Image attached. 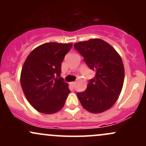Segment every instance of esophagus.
I'll list each match as a JSON object with an SVG mask.
<instances>
[{"mask_svg": "<svg viewBox=\"0 0 146 146\" xmlns=\"http://www.w3.org/2000/svg\"><path fill=\"white\" fill-rule=\"evenodd\" d=\"M75 84H76V83H75V82H71V86H73V87H74V86H75Z\"/></svg>", "mask_w": 146, "mask_h": 146, "instance_id": "1", "label": "esophagus"}]
</instances>
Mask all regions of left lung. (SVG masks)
<instances>
[{
  "label": "left lung",
  "mask_w": 146,
  "mask_h": 146,
  "mask_svg": "<svg viewBox=\"0 0 146 146\" xmlns=\"http://www.w3.org/2000/svg\"><path fill=\"white\" fill-rule=\"evenodd\" d=\"M74 47L84 57L88 68L95 71L86 89L77 93L82 106L92 113L109 109L119 96L124 81L121 57L113 46L98 38L79 42Z\"/></svg>",
  "instance_id": "8db88e82"
}]
</instances>
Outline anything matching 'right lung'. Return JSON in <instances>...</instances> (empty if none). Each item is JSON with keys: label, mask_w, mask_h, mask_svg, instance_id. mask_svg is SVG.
<instances>
[{"label": "right lung", "mask_w": 146, "mask_h": 146, "mask_svg": "<svg viewBox=\"0 0 146 146\" xmlns=\"http://www.w3.org/2000/svg\"><path fill=\"white\" fill-rule=\"evenodd\" d=\"M73 44L45 43L27 58L21 75L24 94L35 109L44 114L59 111L64 105L70 90L60 77L64 56Z\"/></svg>", "instance_id": "1"}]
</instances>
